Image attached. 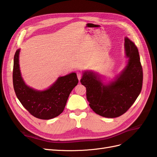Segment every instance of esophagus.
Listing matches in <instances>:
<instances>
[{
	"label": "esophagus",
	"instance_id": "obj_1",
	"mask_svg": "<svg viewBox=\"0 0 157 157\" xmlns=\"http://www.w3.org/2000/svg\"><path fill=\"white\" fill-rule=\"evenodd\" d=\"M77 77H78V80H80V79H81V78H82V73H80V72H77Z\"/></svg>",
	"mask_w": 157,
	"mask_h": 157
}]
</instances>
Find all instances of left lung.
<instances>
[{
	"instance_id": "1",
	"label": "left lung",
	"mask_w": 157,
	"mask_h": 157,
	"mask_svg": "<svg viewBox=\"0 0 157 157\" xmlns=\"http://www.w3.org/2000/svg\"><path fill=\"white\" fill-rule=\"evenodd\" d=\"M125 51L128 57L126 68L119 77L104 85L93 72H84L80 82L86 88L89 105L98 115L116 118L125 113L140 95L143 84V69L138 50L125 38Z\"/></svg>"
}]
</instances>
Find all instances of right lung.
I'll return each mask as SVG.
<instances>
[{
    "label": "right lung",
    "instance_id": "1",
    "mask_svg": "<svg viewBox=\"0 0 157 157\" xmlns=\"http://www.w3.org/2000/svg\"><path fill=\"white\" fill-rule=\"evenodd\" d=\"M19 53L20 49L14 55L13 67V89L19 101L37 118L48 120L58 117L63 111L70 93L78 82L77 74L72 73L61 77L48 90L36 91L23 82L19 65Z\"/></svg>",
    "mask_w": 157,
    "mask_h": 157
}]
</instances>
